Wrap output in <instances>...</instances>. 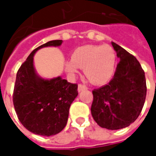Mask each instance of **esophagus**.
<instances>
[{"label":"esophagus","instance_id":"esophagus-1","mask_svg":"<svg viewBox=\"0 0 156 156\" xmlns=\"http://www.w3.org/2000/svg\"><path fill=\"white\" fill-rule=\"evenodd\" d=\"M88 89V87L84 84H82V83H79L78 84V92H81V91H83V90H87Z\"/></svg>","mask_w":156,"mask_h":156}]
</instances>
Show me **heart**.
<instances>
[{
    "label": "heart",
    "mask_w": 156,
    "mask_h": 156,
    "mask_svg": "<svg viewBox=\"0 0 156 156\" xmlns=\"http://www.w3.org/2000/svg\"><path fill=\"white\" fill-rule=\"evenodd\" d=\"M117 55L109 45H87L77 48L65 63L66 71L73 74L83 68L88 81L95 85L107 83L116 68Z\"/></svg>",
    "instance_id": "b5f03b06"
}]
</instances>
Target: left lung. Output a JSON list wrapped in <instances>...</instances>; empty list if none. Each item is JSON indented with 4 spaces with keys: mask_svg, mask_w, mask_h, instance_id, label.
<instances>
[{
    "mask_svg": "<svg viewBox=\"0 0 156 156\" xmlns=\"http://www.w3.org/2000/svg\"><path fill=\"white\" fill-rule=\"evenodd\" d=\"M120 61L108 84L93 90L91 113L102 128L119 129L134 123L140 115L146 97V81L136 58L112 42Z\"/></svg>",
    "mask_w": 156,
    "mask_h": 156,
    "instance_id": "left-lung-1",
    "label": "left lung"
}]
</instances>
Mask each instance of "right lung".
<instances>
[{"instance_id":"add662e5","label":"right lung","mask_w":156,"mask_h":156,"mask_svg":"<svg viewBox=\"0 0 156 156\" xmlns=\"http://www.w3.org/2000/svg\"><path fill=\"white\" fill-rule=\"evenodd\" d=\"M53 40L34 49L18 69L13 90V105L18 119L32 133L54 135L67 124L70 105L78 96V84L60 77L45 80L36 74L33 55L38 49L60 46Z\"/></svg>"}]
</instances>
